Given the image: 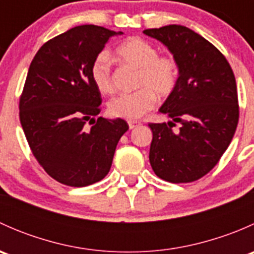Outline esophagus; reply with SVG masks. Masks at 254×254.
Here are the masks:
<instances>
[{
  "instance_id": "esophagus-1",
  "label": "esophagus",
  "mask_w": 254,
  "mask_h": 254,
  "mask_svg": "<svg viewBox=\"0 0 254 254\" xmlns=\"http://www.w3.org/2000/svg\"><path fill=\"white\" fill-rule=\"evenodd\" d=\"M127 124H129L130 129H134V127H136L137 125H140V123L136 122V120H129V122H127Z\"/></svg>"
}]
</instances>
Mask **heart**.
<instances>
[{"instance_id": "b5f03b06", "label": "heart", "mask_w": 254, "mask_h": 254, "mask_svg": "<svg viewBox=\"0 0 254 254\" xmlns=\"http://www.w3.org/2000/svg\"><path fill=\"white\" fill-rule=\"evenodd\" d=\"M115 55L123 63L139 68L136 87L132 93L120 94L108 104L112 117L134 120L141 118L155 107L157 97L166 98L176 88L178 66L170 55L160 56L157 49L140 38H130L119 45ZM92 81L102 94L114 91L111 75V61L106 55L96 59L91 68Z\"/></svg>"}]
</instances>
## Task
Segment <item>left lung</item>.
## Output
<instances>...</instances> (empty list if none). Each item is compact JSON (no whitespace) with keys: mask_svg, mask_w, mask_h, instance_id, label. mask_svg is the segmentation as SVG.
<instances>
[{"mask_svg":"<svg viewBox=\"0 0 254 254\" xmlns=\"http://www.w3.org/2000/svg\"><path fill=\"white\" fill-rule=\"evenodd\" d=\"M172 54L176 88L158 109L172 120L148 124L150 163L156 176L188 183L205 176L229 147L238 123L237 86L225 56L205 38L183 25L143 30ZM179 122L181 127L173 132Z\"/></svg>","mask_w":254,"mask_h":254,"instance_id":"8db88e82","label":"left lung"}]
</instances>
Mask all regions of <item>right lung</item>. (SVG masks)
<instances>
[{
	"mask_svg": "<svg viewBox=\"0 0 254 254\" xmlns=\"http://www.w3.org/2000/svg\"><path fill=\"white\" fill-rule=\"evenodd\" d=\"M98 25H78L38 50L19 101V119L33 155L60 183L86 187L108 175L125 120H107L91 68L115 35ZM87 121L91 127H87Z\"/></svg>",
	"mask_w": 254,
	"mask_h": 254,
	"instance_id": "right-lung-1",
	"label": "right lung"
}]
</instances>
